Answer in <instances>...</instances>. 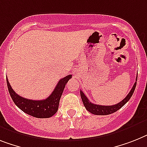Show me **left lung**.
<instances>
[{
  "mask_svg": "<svg viewBox=\"0 0 147 147\" xmlns=\"http://www.w3.org/2000/svg\"><path fill=\"white\" fill-rule=\"evenodd\" d=\"M137 80H138V76L136 77V81ZM136 85L137 82H135L133 87H132V88L131 89L130 92L128 93V95L121 102L115 104V105H112V106H102V105H99V104H93L91 101H89L88 98L85 95L84 93L82 92V91L80 90L81 98H82V103L84 104L86 109L88 110V112H90L91 113H92V114L94 115H101V116L102 115H109L116 112L117 110H119L120 108H122V107L124 106L125 104L128 102L129 99L131 98L133 93H134V89L136 88Z\"/></svg>",
  "mask_w": 147,
  "mask_h": 147,
  "instance_id": "1",
  "label": "left lung"
}]
</instances>
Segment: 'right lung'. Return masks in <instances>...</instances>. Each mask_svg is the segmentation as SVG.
Segmentation results:
<instances>
[{"mask_svg": "<svg viewBox=\"0 0 147 147\" xmlns=\"http://www.w3.org/2000/svg\"><path fill=\"white\" fill-rule=\"evenodd\" d=\"M72 77V75H67L61 79L52 94L45 100H34L19 96L14 92L9 81L7 79V87L13 102L25 113L36 118H49L56 113L59 109V100L63 93L67 82Z\"/></svg>", "mask_w": 147, "mask_h": 147, "instance_id": "add662e5", "label": "right lung"}]
</instances>
